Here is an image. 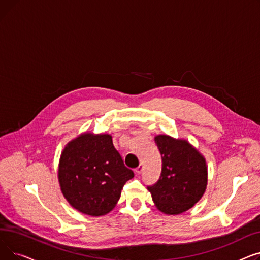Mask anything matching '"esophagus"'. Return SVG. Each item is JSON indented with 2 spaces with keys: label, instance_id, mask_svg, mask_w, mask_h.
<instances>
[{
  "label": "esophagus",
  "instance_id": "1",
  "mask_svg": "<svg viewBox=\"0 0 260 260\" xmlns=\"http://www.w3.org/2000/svg\"><path fill=\"white\" fill-rule=\"evenodd\" d=\"M142 170H143V167H142V165H140L137 169L135 170V174H136V175H139V174H141Z\"/></svg>",
  "mask_w": 260,
  "mask_h": 260
}]
</instances>
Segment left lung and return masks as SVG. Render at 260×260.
<instances>
[{"mask_svg":"<svg viewBox=\"0 0 260 260\" xmlns=\"http://www.w3.org/2000/svg\"><path fill=\"white\" fill-rule=\"evenodd\" d=\"M154 140L161 155V174L159 180L147 189L161 213L182 214L192 209L206 193V158L186 139L157 135Z\"/></svg>","mask_w":260,"mask_h":260,"instance_id":"1","label":"left lung"}]
</instances>
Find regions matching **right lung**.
<instances>
[{
	"label": "right lung",
	"mask_w": 260,
	"mask_h": 260,
	"mask_svg": "<svg viewBox=\"0 0 260 260\" xmlns=\"http://www.w3.org/2000/svg\"><path fill=\"white\" fill-rule=\"evenodd\" d=\"M133 177L109 134L82 133L64 146L60 156L61 192L75 210L88 216L99 217L113 211L123 185Z\"/></svg>",
	"instance_id": "right-lung-1"
}]
</instances>
